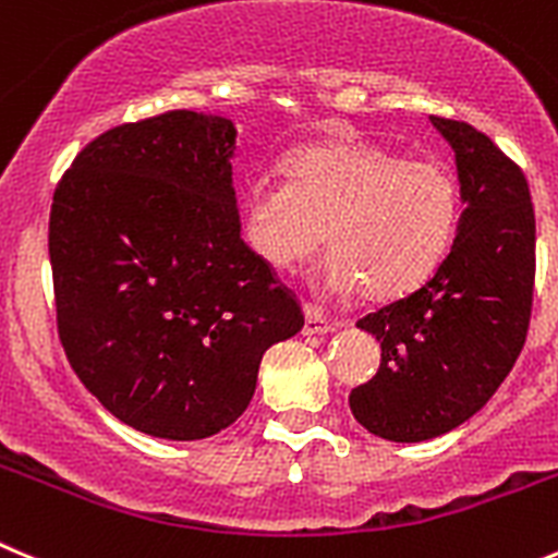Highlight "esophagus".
I'll list each match as a JSON object with an SVG mask.
<instances>
[{
  "instance_id": "esophagus-1",
  "label": "esophagus",
  "mask_w": 558,
  "mask_h": 558,
  "mask_svg": "<svg viewBox=\"0 0 558 558\" xmlns=\"http://www.w3.org/2000/svg\"><path fill=\"white\" fill-rule=\"evenodd\" d=\"M304 333H328L339 326V323L333 320V317H328L320 306L304 304Z\"/></svg>"
}]
</instances>
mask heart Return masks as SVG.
<instances>
[{
	"label": "heart",
	"mask_w": 558,
	"mask_h": 558,
	"mask_svg": "<svg viewBox=\"0 0 558 558\" xmlns=\"http://www.w3.org/2000/svg\"><path fill=\"white\" fill-rule=\"evenodd\" d=\"M458 216V180L441 161L402 158L369 142H326L293 153L288 180H254L243 232L274 270L315 259L328 232V288L391 301L447 257Z\"/></svg>",
	"instance_id": "obj_1"
}]
</instances>
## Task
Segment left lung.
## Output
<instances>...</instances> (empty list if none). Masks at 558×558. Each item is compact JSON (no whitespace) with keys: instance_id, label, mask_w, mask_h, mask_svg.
<instances>
[{"instance_id":"8db88e82","label":"left lung","mask_w":558,"mask_h":558,"mask_svg":"<svg viewBox=\"0 0 558 558\" xmlns=\"http://www.w3.org/2000/svg\"><path fill=\"white\" fill-rule=\"evenodd\" d=\"M429 120L458 158V238L427 282L355 323L380 342V367L350 411L400 444L449 433L496 395L526 342L537 270L523 169L474 125Z\"/></svg>"}]
</instances>
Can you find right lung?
<instances>
[{
	"instance_id": "obj_1",
	"label": "right lung",
	"mask_w": 558,
	"mask_h": 558,
	"mask_svg": "<svg viewBox=\"0 0 558 558\" xmlns=\"http://www.w3.org/2000/svg\"><path fill=\"white\" fill-rule=\"evenodd\" d=\"M232 150L225 117L163 111L89 142L54 189L62 350L111 416L169 441L230 427L265 350L304 326L243 243Z\"/></svg>"
}]
</instances>
